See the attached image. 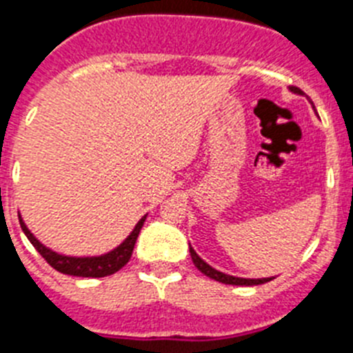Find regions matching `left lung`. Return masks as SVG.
Wrapping results in <instances>:
<instances>
[{"mask_svg": "<svg viewBox=\"0 0 353 353\" xmlns=\"http://www.w3.org/2000/svg\"><path fill=\"white\" fill-rule=\"evenodd\" d=\"M289 90H291L292 93L303 94V91H301L300 88H296V85H291ZM190 256H192V262L195 263V268L199 269L203 274H206V276H210L212 280H217V282H221V283H228V285H260V283L271 282L272 280V278H239V276H230V274H224V272L217 271V269H213L212 265H208V263L204 262V260L201 259L199 254L195 253L192 248H190Z\"/></svg>", "mask_w": 353, "mask_h": 353, "instance_id": "8db88e82", "label": "left lung"}]
</instances>
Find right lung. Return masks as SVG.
I'll use <instances>...</instances> for the list:
<instances>
[{
  "label": "right lung",
  "mask_w": 353,
  "mask_h": 353,
  "mask_svg": "<svg viewBox=\"0 0 353 353\" xmlns=\"http://www.w3.org/2000/svg\"><path fill=\"white\" fill-rule=\"evenodd\" d=\"M147 217V215H145ZM145 217L140 219V222L136 224L134 230L131 232V235L127 236L125 241L118 245L117 250L109 251L105 254H100V256H84V259H77V256H64V254H59L55 251L48 250L46 245L41 244L37 239L30 233V230L26 228V224L23 222V219L19 217L21 230L25 232V235L28 236V241L32 242L35 250L39 251V254L43 256L46 262L52 265L55 271L62 272V274H71V276H82V278H102L109 276L112 272L120 271L123 265H125L129 260H131L132 250H134L136 239L140 235V230L143 226Z\"/></svg>",
  "instance_id": "add662e5"
}]
</instances>
